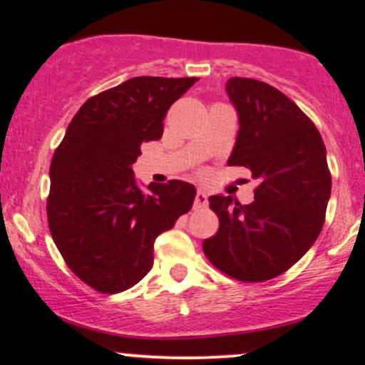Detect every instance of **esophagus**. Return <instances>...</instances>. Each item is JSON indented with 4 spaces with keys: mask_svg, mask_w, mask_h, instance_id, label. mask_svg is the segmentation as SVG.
<instances>
[{
    "mask_svg": "<svg viewBox=\"0 0 365 365\" xmlns=\"http://www.w3.org/2000/svg\"><path fill=\"white\" fill-rule=\"evenodd\" d=\"M207 206V194L202 190V188H199L195 194V200H194V207L195 209H202Z\"/></svg>",
    "mask_w": 365,
    "mask_h": 365,
    "instance_id": "1",
    "label": "esophagus"
}]
</instances>
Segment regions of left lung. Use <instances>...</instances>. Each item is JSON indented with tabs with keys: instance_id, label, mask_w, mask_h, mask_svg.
I'll return each mask as SVG.
<instances>
[{
	"instance_id": "1",
	"label": "left lung",
	"mask_w": 365,
	"mask_h": 365,
	"mask_svg": "<svg viewBox=\"0 0 365 365\" xmlns=\"http://www.w3.org/2000/svg\"><path fill=\"white\" fill-rule=\"evenodd\" d=\"M226 92L240 120L228 165L252 171L259 185L250 204L209 197L220 228L202 249L221 273L259 283L290 269L319 237L331 173L319 130L282 91L232 77Z\"/></svg>"
}]
</instances>
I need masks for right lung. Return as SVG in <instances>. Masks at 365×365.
Returning <instances> with one entry per match:
<instances>
[{"label": "right lung", "mask_w": 365, "mask_h": 365, "mask_svg": "<svg viewBox=\"0 0 365 365\" xmlns=\"http://www.w3.org/2000/svg\"><path fill=\"white\" fill-rule=\"evenodd\" d=\"M197 77H133L92 96L53 154L46 212L66 266L99 293L139 283L154 262V240L190 211L194 185L150 183L142 192L132 165L142 142L163 135L170 106Z\"/></svg>", "instance_id": "add662e5"}]
</instances>
